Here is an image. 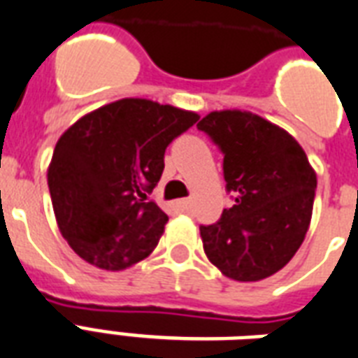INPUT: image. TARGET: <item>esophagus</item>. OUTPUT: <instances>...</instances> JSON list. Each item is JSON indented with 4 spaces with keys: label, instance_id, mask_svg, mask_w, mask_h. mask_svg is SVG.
Returning <instances> with one entry per match:
<instances>
[{
    "label": "esophagus",
    "instance_id": "34e87169",
    "mask_svg": "<svg viewBox=\"0 0 358 358\" xmlns=\"http://www.w3.org/2000/svg\"><path fill=\"white\" fill-rule=\"evenodd\" d=\"M172 208L176 210V213H189L193 208V201L192 199H182V201H174L172 203Z\"/></svg>",
    "mask_w": 358,
    "mask_h": 358
}]
</instances>
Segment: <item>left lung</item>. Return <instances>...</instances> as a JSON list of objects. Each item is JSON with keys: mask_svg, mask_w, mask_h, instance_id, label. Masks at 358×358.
Here are the masks:
<instances>
[{"mask_svg": "<svg viewBox=\"0 0 358 358\" xmlns=\"http://www.w3.org/2000/svg\"><path fill=\"white\" fill-rule=\"evenodd\" d=\"M224 153V178L235 205L201 226L206 258L233 280L277 273L306 239L317 174L285 129L250 112H210L197 123Z\"/></svg>", "mask_w": 358, "mask_h": 358, "instance_id": "left-lung-1", "label": "left lung"}]
</instances>
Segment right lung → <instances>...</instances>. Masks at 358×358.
<instances>
[{
    "instance_id": "obj_1",
    "label": "right lung",
    "mask_w": 358,
    "mask_h": 358,
    "mask_svg": "<svg viewBox=\"0 0 358 358\" xmlns=\"http://www.w3.org/2000/svg\"><path fill=\"white\" fill-rule=\"evenodd\" d=\"M197 119L174 106L121 98L58 138L47 182L58 229L79 258L121 271L153 252L169 216L148 193L163 174L166 145Z\"/></svg>"
}]
</instances>
